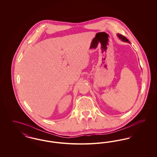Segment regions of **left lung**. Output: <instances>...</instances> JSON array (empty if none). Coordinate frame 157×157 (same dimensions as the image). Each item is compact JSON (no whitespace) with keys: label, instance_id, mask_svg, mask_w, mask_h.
Masks as SVG:
<instances>
[{"label":"left lung","instance_id":"left-lung-1","mask_svg":"<svg viewBox=\"0 0 157 157\" xmlns=\"http://www.w3.org/2000/svg\"><path fill=\"white\" fill-rule=\"evenodd\" d=\"M117 36L118 37V38L121 39L122 41H123V42H128V43H129V44H130V42H129V41L127 39L126 37H125L124 36H122V35H120L119 33H118L117 34Z\"/></svg>","mask_w":157,"mask_h":157}]
</instances>
